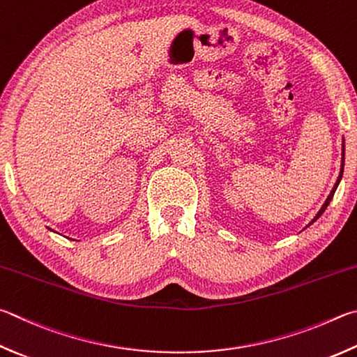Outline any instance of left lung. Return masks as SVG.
<instances>
[{
	"label": "left lung",
	"instance_id": "1",
	"mask_svg": "<svg viewBox=\"0 0 357 357\" xmlns=\"http://www.w3.org/2000/svg\"><path fill=\"white\" fill-rule=\"evenodd\" d=\"M343 162H345V148H343V151H342V168H340V174H339V179H337V183H335V185H334V189L331 190V193H329V197H328V199L325 201V204H323V207L319 211V213H317V217L312 220V222L310 223H314L317 218H319L323 212H325V209L328 207V204H329V201L333 199V197H334V192H335V189H337V185H339V183H340V179H342V174H343Z\"/></svg>",
	"mask_w": 357,
	"mask_h": 357
}]
</instances>
